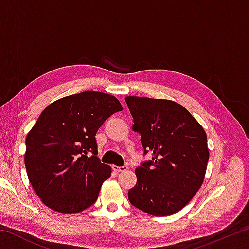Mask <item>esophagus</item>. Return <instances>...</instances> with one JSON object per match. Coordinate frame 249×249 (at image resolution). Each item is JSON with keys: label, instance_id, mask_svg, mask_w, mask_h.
<instances>
[{"label": "esophagus", "instance_id": "obj_1", "mask_svg": "<svg viewBox=\"0 0 249 249\" xmlns=\"http://www.w3.org/2000/svg\"><path fill=\"white\" fill-rule=\"evenodd\" d=\"M127 165H124V166H121V167H119V166H113V169H114L115 171H125V170H127Z\"/></svg>", "mask_w": 249, "mask_h": 249}]
</instances>
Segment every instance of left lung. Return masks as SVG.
Segmentation results:
<instances>
[{"instance_id":"obj_1","label":"left lung","mask_w":249,"mask_h":249,"mask_svg":"<svg viewBox=\"0 0 249 249\" xmlns=\"http://www.w3.org/2000/svg\"><path fill=\"white\" fill-rule=\"evenodd\" d=\"M125 101L144 155L151 153V159L135 171L137 183L128 190V200L151 215H171L203 183L209 160L206 134L188 109L174 101L138 96Z\"/></svg>"}]
</instances>
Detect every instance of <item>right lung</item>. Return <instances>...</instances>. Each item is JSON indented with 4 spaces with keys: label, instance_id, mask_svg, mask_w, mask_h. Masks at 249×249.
<instances>
[{
    "label": "right lung",
    "instance_id": "add662e5",
    "mask_svg": "<svg viewBox=\"0 0 249 249\" xmlns=\"http://www.w3.org/2000/svg\"><path fill=\"white\" fill-rule=\"evenodd\" d=\"M122 109L114 96L95 91L66 96L44 109L27 135L24 158L29 182L44 204L77 213L95 203L112 172L96 156L95 135Z\"/></svg>",
    "mask_w": 249,
    "mask_h": 249
}]
</instances>
